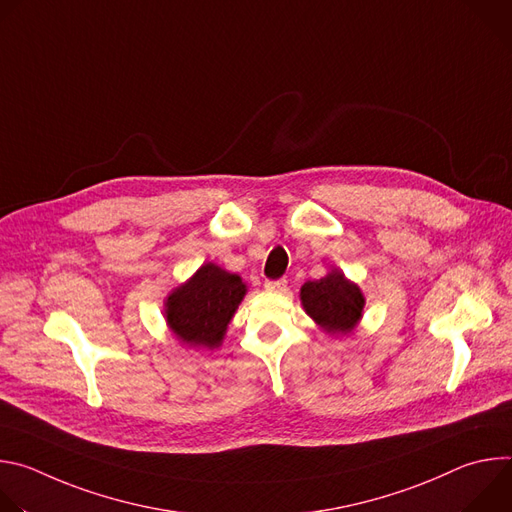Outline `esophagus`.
I'll use <instances>...</instances> for the list:
<instances>
[{
    "instance_id": "34e87169",
    "label": "esophagus",
    "mask_w": 512,
    "mask_h": 512,
    "mask_svg": "<svg viewBox=\"0 0 512 512\" xmlns=\"http://www.w3.org/2000/svg\"><path fill=\"white\" fill-rule=\"evenodd\" d=\"M267 291H273V294H285L287 289V281L285 279H277V281H267L265 283Z\"/></svg>"
}]
</instances>
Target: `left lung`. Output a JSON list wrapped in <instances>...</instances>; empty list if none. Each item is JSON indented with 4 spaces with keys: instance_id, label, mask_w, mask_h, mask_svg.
Segmentation results:
<instances>
[{
    "instance_id": "1",
    "label": "left lung",
    "mask_w": 512,
    "mask_h": 512,
    "mask_svg": "<svg viewBox=\"0 0 512 512\" xmlns=\"http://www.w3.org/2000/svg\"><path fill=\"white\" fill-rule=\"evenodd\" d=\"M300 302L320 330L330 336H350L362 320L364 294L338 267L324 277L306 281L300 289Z\"/></svg>"
}]
</instances>
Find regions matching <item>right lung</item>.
I'll return each instance as SVG.
<instances>
[{
  "mask_svg": "<svg viewBox=\"0 0 512 512\" xmlns=\"http://www.w3.org/2000/svg\"><path fill=\"white\" fill-rule=\"evenodd\" d=\"M245 296L247 283L241 275L206 261L166 296L164 318L180 344L212 350L223 344Z\"/></svg>",
  "mask_w": 512,
  "mask_h": 512,
  "instance_id": "add662e5",
  "label": "right lung"
}]
</instances>
